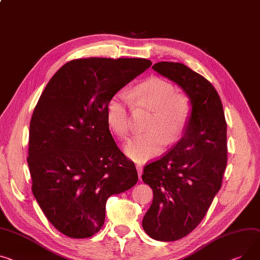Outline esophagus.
Segmentation results:
<instances>
[{"label":"esophagus","instance_id":"obj_1","mask_svg":"<svg viewBox=\"0 0 260 260\" xmlns=\"http://www.w3.org/2000/svg\"><path fill=\"white\" fill-rule=\"evenodd\" d=\"M136 168H137V171H138V176H139V179H140V178H141V175H142V171H143L142 164H140V163L136 164Z\"/></svg>","mask_w":260,"mask_h":260}]
</instances>
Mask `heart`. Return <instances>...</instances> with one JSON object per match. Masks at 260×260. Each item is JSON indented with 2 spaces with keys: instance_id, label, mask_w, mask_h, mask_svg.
I'll return each mask as SVG.
<instances>
[{
  "instance_id": "heart-1",
  "label": "heart",
  "mask_w": 260,
  "mask_h": 260,
  "mask_svg": "<svg viewBox=\"0 0 260 260\" xmlns=\"http://www.w3.org/2000/svg\"><path fill=\"white\" fill-rule=\"evenodd\" d=\"M137 105L152 111L147 131L129 140L124 150L138 162L150 160L183 136L191 115L189 98L176 94L171 82L160 77H151L135 86L132 92ZM106 117L110 128L119 137L127 136L131 128V96L125 90L116 92L108 101Z\"/></svg>"
}]
</instances>
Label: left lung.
Listing matches in <instances>:
<instances>
[{"label":"left lung","mask_w":260,"mask_h":260,"mask_svg":"<svg viewBox=\"0 0 260 260\" xmlns=\"http://www.w3.org/2000/svg\"><path fill=\"white\" fill-rule=\"evenodd\" d=\"M152 69L178 83L192 105L181 140L146 164L142 175L153 191L143 229L153 239L174 241L198 227L219 191L227 166V122L219 95L205 77L181 62L161 61Z\"/></svg>","instance_id":"left-lung-1"}]
</instances>
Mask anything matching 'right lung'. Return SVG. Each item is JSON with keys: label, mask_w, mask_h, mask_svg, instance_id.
I'll return each instance as SVG.
<instances>
[{"label": "right lung", "mask_w": 260, "mask_h": 260, "mask_svg": "<svg viewBox=\"0 0 260 260\" xmlns=\"http://www.w3.org/2000/svg\"><path fill=\"white\" fill-rule=\"evenodd\" d=\"M151 66L145 58H78L50 79L33 111L27 158L32 192L62 234L97 233L113 194L136 185L133 161L110 133V98Z\"/></svg>", "instance_id": "obj_1"}]
</instances>
